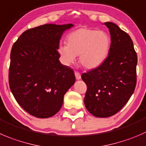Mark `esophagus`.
I'll use <instances>...</instances> for the list:
<instances>
[{
	"instance_id": "1",
	"label": "esophagus",
	"mask_w": 146,
	"mask_h": 146,
	"mask_svg": "<svg viewBox=\"0 0 146 146\" xmlns=\"http://www.w3.org/2000/svg\"><path fill=\"white\" fill-rule=\"evenodd\" d=\"M75 76H76V78L77 80H80L81 78V76H80V74L78 72H75Z\"/></svg>"
}]
</instances>
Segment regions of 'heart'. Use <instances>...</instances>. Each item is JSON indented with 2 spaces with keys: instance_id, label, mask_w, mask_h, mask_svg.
Masks as SVG:
<instances>
[{
  "instance_id": "heart-1",
  "label": "heart",
  "mask_w": 146,
  "mask_h": 146,
  "mask_svg": "<svg viewBox=\"0 0 146 146\" xmlns=\"http://www.w3.org/2000/svg\"><path fill=\"white\" fill-rule=\"evenodd\" d=\"M67 45L58 47L60 62L69 66L79 56L80 64L88 69L100 66L107 58L111 47V37L107 32L89 28H80L68 34Z\"/></svg>"
}]
</instances>
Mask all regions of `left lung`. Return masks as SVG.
<instances>
[{"mask_svg": "<svg viewBox=\"0 0 146 146\" xmlns=\"http://www.w3.org/2000/svg\"><path fill=\"white\" fill-rule=\"evenodd\" d=\"M104 24L111 34L108 56L100 66L81 76L87 86L85 106L98 118L110 117L121 111L136 85L138 60L131 37L113 23Z\"/></svg>", "mask_w": 146, "mask_h": 146, "instance_id": "left-lung-1", "label": "left lung"}]
</instances>
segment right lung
Masks as SVG:
<instances>
[{"mask_svg":"<svg viewBox=\"0 0 146 146\" xmlns=\"http://www.w3.org/2000/svg\"><path fill=\"white\" fill-rule=\"evenodd\" d=\"M73 25L45 24L23 33L11 52L9 86L18 104L35 117L57 113L76 81L74 72L59 61L63 32Z\"/></svg>","mask_w":146,"mask_h":146,"instance_id":"add662e5","label":"right lung"}]
</instances>
